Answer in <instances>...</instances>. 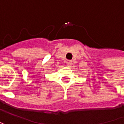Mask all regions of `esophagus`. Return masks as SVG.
I'll use <instances>...</instances> for the list:
<instances>
[{"label": "esophagus", "instance_id": "34e87169", "mask_svg": "<svg viewBox=\"0 0 124 124\" xmlns=\"http://www.w3.org/2000/svg\"><path fill=\"white\" fill-rule=\"evenodd\" d=\"M66 64H67V65H68V67H70V66L72 65V61H70V60H68V61H66Z\"/></svg>", "mask_w": 124, "mask_h": 124}]
</instances>
